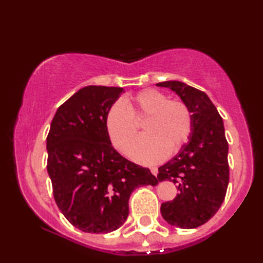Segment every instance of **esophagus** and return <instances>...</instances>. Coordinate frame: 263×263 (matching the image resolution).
<instances>
[{"mask_svg":"<svg viewBox=\"0 0 263 263\" xmlns=\"http://www.w3.org/2000/svg\"><path fill=\"white\" fill-rule=\"evenodd\" d=\"M150 172L153 173V175L157 176V174H158V168H157V167H152V168H150Z\"/></svg>","mask_w":263,"mask_h":263,"instance_id":"obj_1","label":"esophagus"}]
</instances>
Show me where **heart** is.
Returning <instances> with one entry per match:
<instances>
[{"mask_svg":"<svg viewBox=\"0 0 263 263\" xmlns=\"http://www.w3.org/2000/svg\"><path fill=\"white\" fill-rule=\"evenodd\" d=\"M143 122L147 135L137 139L130 157L139 164L153 165L167 153H176L192 132V115L185 103L172 99L156 89H144L123 102H115L105 116V128L113 146L126 153L137 135L135 120Z\"/></svg>","mask_w":263,"mask_h":263,"instance_id":"obj_1","label":"heart"}]
</instances>
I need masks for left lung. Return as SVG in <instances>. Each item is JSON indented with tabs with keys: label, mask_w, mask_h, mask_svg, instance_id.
<instances>
[{
	"label": "left lung",
	"mask_w": 263,
	"mask_h": 263,
	"mask_svg": "<svg viewBox=\"0 0 263 263\" xmlns=\"http://www.w3.org/2000/svg\"><path fill=\"white\" fill-rule=\"evenodd\" d=\"M170 88L192 115V132L174 158L158 168L157 178L176 184L178 194L161 203L160 212L172 226L195 228L215 216L224 202L228 181V143L224 122L206 93L181 81L159 82Z\"/></svg>",
	"instance_id": "1"
}]
</instances>
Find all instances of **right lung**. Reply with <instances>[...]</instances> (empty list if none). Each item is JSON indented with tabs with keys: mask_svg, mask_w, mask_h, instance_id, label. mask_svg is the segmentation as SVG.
<instances>
[{
	"mask_svg": "<svg viewBox=\"0 0 263 263\" xmlns=\"http://www.w3.org/2000/svg\"><path fill=\"white\" fill-rule=\"evenodd\" d=\"M122 92L120 87L80 89L58 108L46 139L55 202L72 225L86 233L116 231L128 216L131 193L159 182L111 146L105 116Z\"/></svg>",
	"mask_w": 263,
	"mask_h": 263,
	"instance_id": "obj_1",
	"label": "right lung"
}]
</instances>
